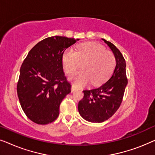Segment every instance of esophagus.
<instances>
[{
  "mask_svg": "<svg viewBox=\"0 0 155 155\" xmlns=\"http://www.w3.org/2000/svg\"><path fill=\"white\" fill-rule=\"evenodd\" d=\"M78 88L75 85V84H72V86H71V91H72V92H74V91L78 90Z\"/></svg>",
  "mask_w": 155,
  "mask_h": 155,
  "instance_id": "1",
  "label": "esophagus"
}]
</instances>
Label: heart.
Segmentation results:
<instances>
[{"label": "heart", "instance_id": "b5f03b06", "mask_svg": "<svg viewBox=\"0 0 155 155\" xmlns=\"http://www.w3.org/2000/svg\"><path fill=\"white\" fill-rule=\"evenodd\" d=\"M82 63V71L69 77L76 86H83L90 81L93 84L105 81L113 73L116 58L111 51L95 42L80 44L76 51L69 48L63 55V66L68 74L73 73Z\"/></svg>", "mask_w": 155, "mask_h": 155}]
</instances>
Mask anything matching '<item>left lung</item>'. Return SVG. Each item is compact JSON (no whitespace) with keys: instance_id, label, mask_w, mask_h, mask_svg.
<instances>
[{"instance_id":"obj_1","label":"left lung","mask_w":155,"mask_h":155,"mask_svg":"<svg viewBox=\"0 0 155 155\" xmlns=\"http://www.w3.org/2000/svg\"><path fill=\"white\" fill-rule=\"evenodd\" d=\"M115 56L116 65L111 78L97 88L84 90V97L78 103V111L84 120L101 123L109 119L119 108L128 84L126 61L119 50L110 41L101 39Z\"/></svg>"}]
</instances>
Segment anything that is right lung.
Returning a JSON list of instances; mask_svg holds the SVG:
<instances>
[{
    "instance_id": "add662e5",
    "label": "right lung",
    "mask_w": 155,
    "mask_h": 155,
    "mask_svg": "<svg viewBox=\"0 0 155 155\" xmlns=\"http://www.w3.org/2000/svg\"><path fill=\"white\" fill-rule=\"evenodd\" d=\"M78 40L60 36L46 38L23 61L17 92L21 107L31 121L45 125L58 118L61 101L71 92L63 72V55Z\"/></svg>"
}]
</instances>
